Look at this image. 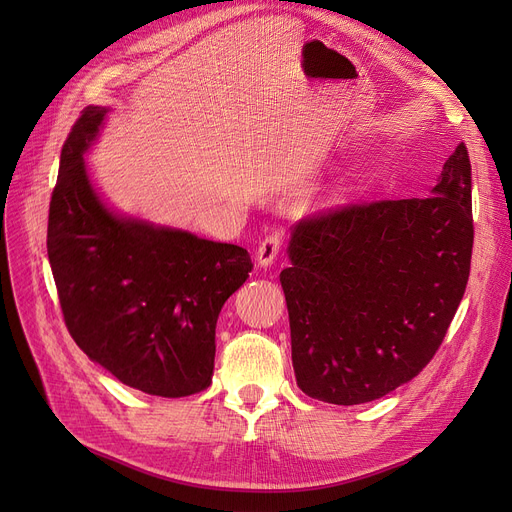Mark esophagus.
Instances as JSON below:
<instances>
[{
    "label": "esophagus",
    "mask_w": 512,
    "mask_h": 512,
    "mask_svg": "<svg viewBox=\"0 0 512 512\" xmlns=\"http://www.w3.org/2000/svg\"><path fill=\"white\" fill-rule=\"evenodd\" d=\"M280 247H282V236L278 232L265 236L261 240L259 249H257V263L261 267H270L276 261V257L280 253Z\"/></svg>",
    "instance_id": "esophagus-1"
}]
</instances>
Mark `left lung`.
Here are the masks:
<instances>
[{
  "instance_id": "left-lung-1",
  "label": "left lung",
  "mask_w": 512,
  "mask_h": 512,
  "mask_svg": "<svg viewBox=\"0 0 512 512\" xmlns=\"http://www.w3.org/2000/svg\"><path fill=\"white\" fill-rule=\"evenodd\" d=\"M471 161L446 159L427 199L353 205L292 226L280 282L299 388L363 405L432 361L471 270Z\"/></svg>"
}]
</instances>
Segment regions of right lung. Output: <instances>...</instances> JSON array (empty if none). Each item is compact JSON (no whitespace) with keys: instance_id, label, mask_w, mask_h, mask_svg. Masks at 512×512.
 I'll use <instances>...</instances> for the list:
<instances>
[{"instance_id":"obj_1","label":"right lung","mask_w":512,"mask_h":512,"mask_svg":"<svg viewBox=\"0 0 512 512\" xmlns=\"http://www.w3.org/2000/svg\"><path fill=\"white\" fill-rule=\"evenodd\" d=\"M107 107L89 105L60 155L47 255L66 328L122 384L180 398L211 384L215 324L245 284L249 253L107 205L85 166Z\"/></svg>"}]
</instances>
